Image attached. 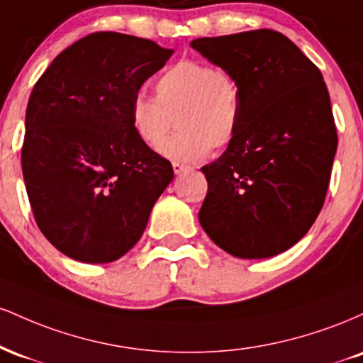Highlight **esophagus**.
Instances as JSON below:
<instances>
[{"label": "esophagus", "instance_id": "esophagus-1", "mask_svg": "<svg viewBox=\"0 0 363 363\" xmlns=\"http://www.w3.org/2000/svg\"><path fill=\"white\" fill-rule=\"evenodd\" d=\"M172 169H174V172H176L177 176H179V174L184 172V170L187 169V165H184V164H179V162H174V164H172Z\"/></svg>", "mask_w": 363, "mask_h": 363}]
</instances>
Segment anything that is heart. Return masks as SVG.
<instances>
[{
    "mask_svg": "<svg viewBox=\"0 0 363 363\" xmlns=\"http://www.w3.org/2000/svg\"><path fill=\"white\" fill-rule=\"evenodd\" d=\"M155 99L138 94L131 102V126L141 143L157 147L174 123L176 135L160 153L176 162L203 160L223 150L240 128V86L228 69L199 60H182L157 77Z\"/></svg>",
    "mask_w": 363,
    "mask_h": 363,
    "instance_id": "1",
    "label": "heart"
}]
</instances>
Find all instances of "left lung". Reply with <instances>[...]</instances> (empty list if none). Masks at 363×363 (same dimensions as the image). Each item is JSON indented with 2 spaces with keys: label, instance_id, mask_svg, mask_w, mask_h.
Listing matches in <instances>:
<instances>
[{
  "label": "left lung",
  "instance_id": "obj_1",
  "mask_svg": "<svg viewBox=\"0 0 363 363\" xmlns=\"http://www.w3.org/2000/svg\"><path fill=\"white\" fill-rule=\"evenodd\" d=\"M240 86V128L208 181L199 223L223 251L277 256L309 232L326 199L338 135L318 66L280 32L191 43Z\"/></svg>",
  "mask_w": 363,
  "mask_h": 363
}]
</instances>
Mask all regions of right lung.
<instances>
[{"instance_id": "1", "label": "right lung", "mask_w": 363, "mask_h": 363, "mask_svg": "<svg viewBox=\"0 0 363 363\" xmlns=\"http://www.w3.org/2000/svg\"><path fill=\"white\" fill-rule=\"evenodd\" d=\"M153 40L94 32L54 57L27 104L22 172L32 213L57 251L111 262L143 235L174 179L131 126L133 99L172 56Z\"/></svg>"}]
</instances>
